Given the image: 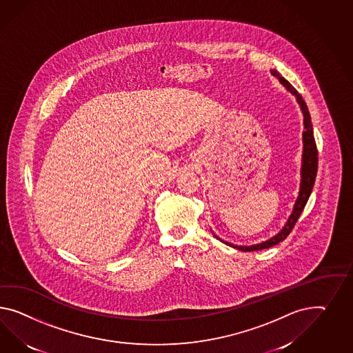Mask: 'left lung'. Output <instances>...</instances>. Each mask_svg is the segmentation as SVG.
Returning a JSON list of instances; mask_svg holds the SVG:
<instances>
[{
	"label": "left lung",
	"mask_w": 353,
	"mask_h": 353,
	"mask_svg": "<svg viewBox=\"0 0 353 353\" xmlns=\"http://www.w3.org/2000/svg\"><path fill=\"white\" fill-rule=\"evenodd\" d=\"M271 74L276 77L279 82L285 87L286 90L296 96V103L301 106V110L303 113V124H305V131H303V154H302V168H301V188H299V195L296 198V204L293 212L290 214L289 219L286 221L285 226L281 229V231L275 235L274 238L268 239L266 241H262L261 244H254V245H234L228 241H223L214 235L216 238L219 239L221 241L226 243L232 248L243 250V252H253V250H261V249L270 248L279 244L280 241L285 240L286 236L290 234V231L294 228L296 221L299 219L302 210H305V203L308 201L312 189H314V180H316V173H317V148L314 143V130H312V123H311V117L310 112L307 109V105L303 100V97L296 91L294 87L292 86L284 77L280 76V73L277 70H271Z\"/></svg>",
	"instance_id": "8db88e82"
}]
</instances>
